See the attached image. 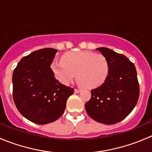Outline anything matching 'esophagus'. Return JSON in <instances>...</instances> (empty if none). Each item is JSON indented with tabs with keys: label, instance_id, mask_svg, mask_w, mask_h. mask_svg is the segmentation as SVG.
<instances>
[{
	"label": "esophagus",
	"instance_id": "1",
	"mask_svg": "<svg viewBox=\"0 0 152 152\" xmlns=\"http://www.w3.org/2000/svg\"><path fill=\"white\" fill-rule=\"evenodd\" d=\"M79 92H81V90H80V89L75 88V90H74V93H79Z\"/></svg>",
	"mask_w": 152,
	"mask_h": 152
}]
</instances>
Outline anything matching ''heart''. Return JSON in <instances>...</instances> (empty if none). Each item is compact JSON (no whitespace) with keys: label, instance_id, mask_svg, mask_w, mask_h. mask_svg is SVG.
I'll return each instance as SVG.
<instances>
[{"label":"heart","instance_id":"heart-1","mask_svg":"<svg viewBox=\"0 0 152 152\" xmlns=\"http://www.w3.org/2000/svg\"><path fill=\"white\" fill-rule=\"evenodd\" d=\"M51 70L62 83L68 84L74 79L86 88H94L104 83L109 73V63L102 54L90 51L68 52L62 60L52 62Z\"/></svg>","mask_w":152,"mask_h":152}]
</instances>
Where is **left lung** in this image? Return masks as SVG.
Wrapping results in <instances>:
<instances>
[{
  "label": "left lung",
  "instance_id": "left-lung-1",
  "mask_svg": "<svg viewBox=\"0 0 152 152\" xmlns=\"http://www.w3.org/2000/svg\"><path fill=\"white\" fill-rule=\"evenodd\" d=\"M109 63V73L102 86L91 90L85 109L91 118L99 123L115 124L124 120L137 104L140 87L134 64L121 53L99 48Z\"/></svg>",
  "mask_w": 152,
  "mask_h": 152
}]
</instances>
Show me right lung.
Masks as SVG:
<instances>
[{
    "instance_id": "obj_1",
    "label": "right lung",
    "mask_w": 152,
    "mask_h": 152,
    "mask_svg": "<svg viewBox=\"0 0 152 152\" xmlns=\"http://www.w3.org/2000/svg\"><path fill=\"white\" fill-rule=\"evenodd\" d=\"M56 49H39L24 56L12 75L13 100L18 111L37 124L53 122L62 115L74 89L61 84L50 68Z\"/></svg>"
}]
</instances>
